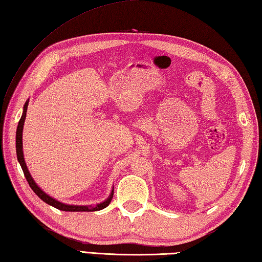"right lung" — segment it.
I'll return each mask as SVG.
<instances>
[{
    "instance_id": "1",
    "label": "right lung",
    "mask_w": 262,
    "mask_h": 262,
    "mask_svg": "<svg viewBox=\"0 0 262 262\" xmlns=\"http://www.w3.org/2000/svg\"><path fill=\"white\" fill-rule=\"evenodd\" d=\"M28 102H29V100L26 101V103L24 105L23 116H21V118H20L19 124H18L17 134H15V147H17V158H18L20 166H21V168H23L24 175H25L26 179H27L29 186L32 187V189L35 192L36 195H37L40 200H43L45 203H48V204H50V206H52L59 210H62V211H71V212L73 211H99V210L106 208L110 204L112 196H114V191H115L114 188H112L111 194L109 195V198L105 200V201L96 204V206H94V207H92V206H69V204H64L62 202H59L58 200H55L53 198H51L50 195H48V194H46L44 191H42V188H39L37 184L35 183L32 175H30L28 171L27 165H26V162H25L24 151H23V129H24V124H25V119H26V112H27V107H28Z\"/></svg>"
}]
</instances>
